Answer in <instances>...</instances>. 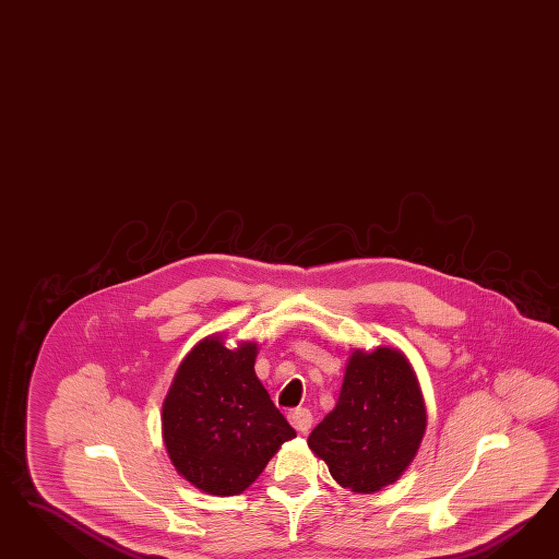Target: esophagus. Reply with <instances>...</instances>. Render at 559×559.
<instances>
[{
  "mask_svg": "<svg viewBox=\"0 0 559 559\" xmlns=\"http://www.w3.org/2000/svg\"><path fill=\"white\" fill-rule=\"evenodd\" d=\"M288 423H290L295 430H299V432L305 435L311 428V424H313V416H311V412L307 407H297V409L288 412Z\"/></svg>",
  "mask_w": 559,
  "mask_h": 559,
  "instance_id": "obj_1",
  "label": "esophagus"
}]
</instances>
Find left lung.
<instances>
[{
  "instance_id": "1",
  "label": "left lung",
  "mask_w": 559,
  "mask_h": 559,
  "mask_svg": "<svg viewBox=\"0 0 559 559\" xmlns=\"http://www.w3.org/2000/svg\"><path fill=\"white\" fill-rule=\"evenodd\" d=\"M424 430L426 407L416 372L402 350L379 346L350 355L336 407L313 428L307 444L342 488L372 493L406 472Z\"/></svg>"
}]
</instances>
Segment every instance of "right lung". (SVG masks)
<instances>
[{"mask_svg":"<svg viewBox=\"0 0 559 559\" xmlns=\"http://www.w3.org/2000/svg\"><path fill=\"white\" fill-rule=\"evenodd\" d=\"M255 342L229 350L201 340L180 362L162 406V435L176 472L213 496H237L295 439L255 377Z\"/></svg>","mask_w":559,"mask_h":559,"instance_id":"1","label":"right lung"}]
</instances>
